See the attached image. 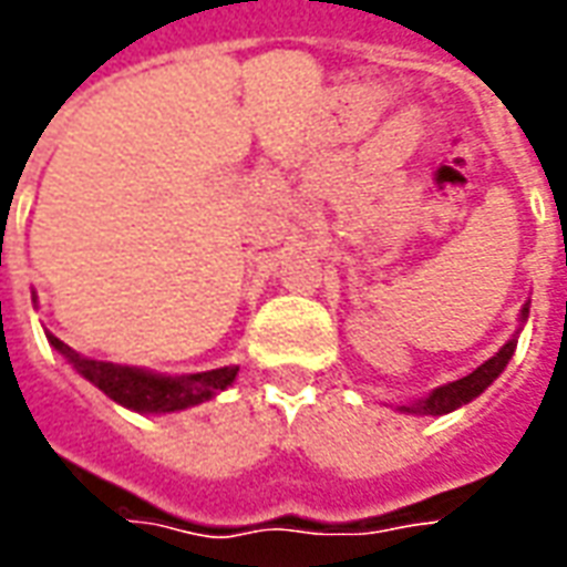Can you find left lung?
<instances>
[{"label":"left lung","mask_w":567,"mask_h":567,"mask_svg":"<svg viewBox=\"0 0 567 567\" xmlns=\"http://www.w3.org/2000/svg\"><path fill=\"white\" fill-rule=\"evenodd\" d=\"M525 321H528V303L519 309V328H516V333H513L511 340L501 346L498 352L488 358V361H483L474 373H467V377H462V380L455 382H446V385H437V389H431L425 398H413V401H406V404H398V410L406 413V416H446L452 410L471 404L474 398H480V394L486 392L488 385L504 373L507 361H511L513 352H516V343H519L516 337L523 331Z\"/></svg>","instance_id":"8db88e82"}]
</instances>
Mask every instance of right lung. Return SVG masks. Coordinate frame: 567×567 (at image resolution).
<instances>
[{
  "instance_id": "obj_1",
  "label": "right lung",
  "mask_w": 567,
  "mask_h": 567,
  "mask_svg": "<svg viewBox=\"0 0 567 567\" xmlns=\"http://www.w3.org/2000/svg\"><path fill=\"white\" fill-rule=\"evenodd\" d=\"M32 303H35V295H32ZM44 337L54 346V352L66 358V364L79 373L81 380L93 382L115 404L127 406L133 413H145V416H163V413H178L187 406L206 404L218 392L230 389L236 373H239V368L230 364V368L169 377V373H154V370L145 368H127V364L84 358L72 346L56 340L51 331H44Z\"/></svg>"
}]
</instances>
